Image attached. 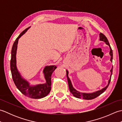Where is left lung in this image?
<instances>
[{"label": "left lung", "instance_id": "8db88e82", "mask_svg": "<svg viewBox=\"0 0 122 122\" xmlns=\"http://www.w3.org/2000/svg\"><path fill=\"white\" fill-rule=\"evenodd\" d=\"M100 40L104 41V42L106 44H107V45L109 46L110 49V55L111 56L110 61L112 62L113 51H112V49H111V46L110 45V43H109V42H108V41L107 40V38L103 34V33H100ZM66 76H67V79H68V84H69L70 91L71 92V93H72V94H73L74 97H76V98H83V99H85V100H92V99H93V98H95L97 97H98V96L101 95V94H102V93L104 92L105 91L107 90V88L108 87V85H109V84L110 83V81H111V76H112V75L113 67L110 70V72H111L110 78L109 80H108V84H107V86H106L104 87H103V89H102L101 90L97 91H95V92H94L93 93H89L80 92L78 91H77L73 87V85H72V83H71L70 79V78L69 77V76H68L69 72H68V70H66Z\"/></svg>", "mask_w": 122, "mask_h": 122}]
</instances>
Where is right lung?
Masks as SVG:
<instances>
[{
  "instance_id": "add662e5",
  "label": "right lung",
  "mask_w": 122,
  "mask_h": 122,
  "mask_svg": "<svg viewBox=\"0 0 122 122\" xmlns=\"http://www.w3.org/2000/svg\"><path fill=\"white\" fill-rule=\"evenodd\" d=\"M27 28L20 33L15 39L11 49V57L10 60V69L13 81L17 89L23 94L31 98H41L46 97L51 91V75L56 68V66H46L44 68L43 73L45 76L46 82L43 84H39L35 85H31L30 83L23 77L18 70L16 65V53L17 45L19 39L24 35L29 29Z\"/></svg>"
}]
</instances>
